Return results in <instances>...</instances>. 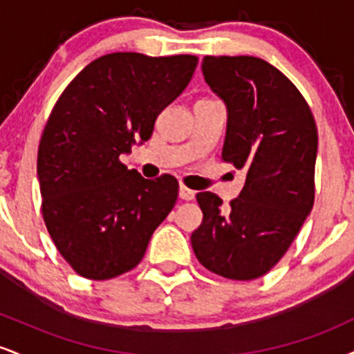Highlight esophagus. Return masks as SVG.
<instances>
[{
    "label": "esophagus",
    "mask_w": 354,
    "mask_h": 354,
    "mask_svg": "<svg viewBox=\"0 0 354 354\" xmlns=\"http://www.w3.org/2000/svg\"><path fill=\"white\" fill-rule=\"evenodd\" d=\"M194 194H196V193H194L193 189H189L188 186L183 185V183H181V185H180V198H181V200H185V201L194 200Z\"/></svg>",
    "instance_id": "34e87169"
}]
</instances>
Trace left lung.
I'll return each instance as SVG.
<instances>
[{
    "label": "left lung",
    "instance_id": "left-lung-1",
    "mask_svg": "<svg viewBox=\"0 0 354 354\" xmlns=\"http://www.w3.org/2000/svg\"><path fill=\"white\" fill-rule=\"evenodd\" d=\"M201 70L228 109L223 161L246 181L228 209L214 193L196 194L203 223L191 246L206 270L248 281L283 258L310 214L318 131L298 88L265 59L205 56Z\"/></svg>",
    "mask_w": 354,
    "mask_h": 354
}]
</instances>
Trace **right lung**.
<instances>
[{"instance_id":"right-lung-1","label":"right lung","mask_w":354,"mask_h":354,"mask_svg":"<svg viewBox=\"0 0 354 354\" xmlns=\"http://www.w3.org/2000/svg\"><path fill=\"white\" fill-rule=\"evenodd\" d=\"M196 64L191 55L111 53L91 61L56 101L38 148L41 211L53 243L83 278L133 270L173 209L178 181L145 180L120 156L151 138Z\"/></svg>"}]
</instances>
